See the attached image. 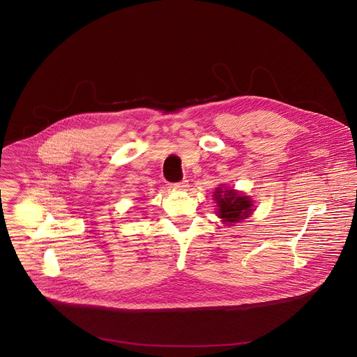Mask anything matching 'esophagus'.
<instances>
[{
	"mask_svg": "<svg viewBox=\"0 0 357 357\" xmlns=\"http://www.w3.org/2000/svg\"><path fill=\"white\" fill-rule=\"evenodd\" d=\"M188 186H189L188 181H182V182H176V183H172V185H171V188H172L174 190H181V192L186 190Z\"/></svg>",
	"mask_w": 357,
	"mask_h": 357,
	"instance_id": "obj_1",
	"label": "esophagus"
}]
</instances>
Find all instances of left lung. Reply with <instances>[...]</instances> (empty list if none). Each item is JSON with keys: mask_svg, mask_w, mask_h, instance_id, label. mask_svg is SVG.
Here are the masks:
<instances>
[{"mask_svg": "<svg viewBox=\"0 0 357 357\" xmlns=\"http://www.w3.org/2000/svg\"><path fill=\"white\" fill-rule=\"evenodd\" d=\"M213 199L218 205V216L227 225L241 222L253 212V201L234 189L218 188L213 193Z\"/></svg>", "mask_w": 357, "mask_h": 357, "instance_id": "left-lung-1", "label": "left lung"}]
</instances>
